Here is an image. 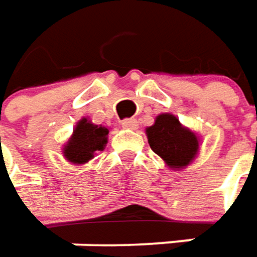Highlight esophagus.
I'll use <instances>...</instances> for the list:
<instances>
[{"label": "esophagus", "instance_id": "1", "mask_svg": "<svg viewBox=\"0 0 257 257\" xmlns=\"http://www.w3.org/2000/svg\"><path fill=\"white\" fill-rule=\"evenodd\" d=\"M122 126L128 129H137L138 128V120L134 118H126V119L122 120Z\"/></svg>", "mask_w": 257, "mask_h": 257}]
</instances>
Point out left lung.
I'll list each match as a JSON object with an SVG mask.
<instances>
[{
  "label": "left lung",
  "mask_w": 257,
  "mask_h": 257,
  "mask_svg": "<svg viewBox=\"0 0 257 257\" xmlns=\"http://www.w3.org/2000/svg\"><path fill=\"white\" fill-rule=\"evenodd\" d=\"M146 135L152 151L173 169L189 165L199 149L196 135L183 128L179 119L171 113L159 115L155 123L146 128Z\"/></svg>",
  "instance_id": "8db88e82"
}]
</instances>
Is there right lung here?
Listing matches in <instances>:
<instances>
[{
	"label": "right lung",
	"mask_w": 257,
	"mask_h": 257,
	"mask_svg": "<svg viewBox=\"0 0 257 257\" xmlns=\"http://www.w3.org/2000/svg\"><path fill=\"white\" fill-rule=\"evenodd\" d=\"M108 128L93 125L89 120L81 119L76 125L74 135L69 139L64 155L72 164H85L93 158L95 151H102L106 144Z\"/></svg>",
	"instance_id": "obj_1"
}]
</instances>
